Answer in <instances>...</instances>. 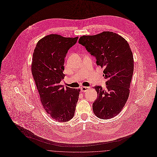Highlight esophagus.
<instances>
[{
  "label": "esophagus",
  "mask_w": 157,
  "mask_h": 157,
  "mask_svg": "<svg viewBox=\"0 0 157 157\" xmlns=\"http://www.w3.org/2000/svg\"><path fill=\"white\" fill-rule=\"evenodd\" d=\"M90 89V87H86V86H82L81 87V90L82 92H85L86 90H88Z\"/></svg>",
  "instance_id": "1"
}]
</instances>
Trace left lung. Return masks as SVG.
Listing matches in <instances>:
<instances>
[{
  "instance_id": "left-lung-1",
  "label": "left lung",
  "mask_w": 157,
  "mask_h": 157,
  "mask_svg": "<svg viewBox=\"0 0 157 157\" xmlns=\"http://www.w3.org/2000/svg\"><path fill=\"white\" fill-rule=\"evenodd\" d=\"M78 43L96 59L97 66L105 67L106 88L95 86L97 98L92 104L95 115L103 120L118 115L125 105L134 72V58L128 42L118 34L104 31L83 36Z\"/></svg>"
}]
</instances>
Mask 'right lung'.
<instances>
[{
	"mask_svg": "<svg viewBox=\"0 0 157 157\" xmlns=\"http://www.w3.org/2000/svg\"><path fill=\"white\" fill-rule=\"evenodd\" d=\"M78 38L46 36L37 42L33 56L31 71L41 102L46 112L59 122L73 118L80 92L60 85L65 58Z\"/></svg>",
	"mask_w": 157,
	"mask_h": 157,
	"instance_id": "1",
	"label": "right lung"
}]
</instances>
